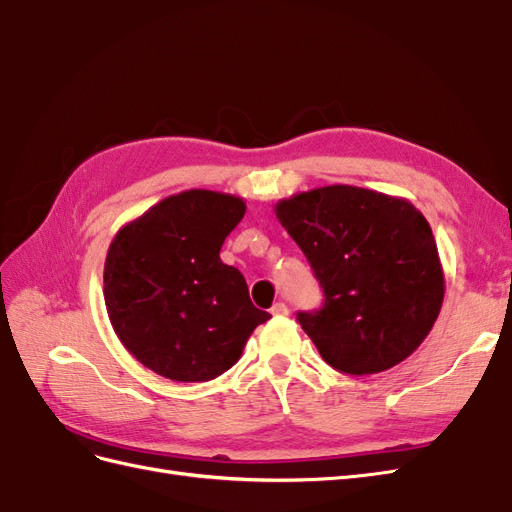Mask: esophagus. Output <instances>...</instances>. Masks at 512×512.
Masks as SVG:
<instances>
[{"label":"esophagus","instance_id":"1","mask_svg":"<svg viewBox=\"0 0 512 512\" xmlns=\"http://www.w3.org/2000/svg\"><path fill=\"white\" fill-rule=\"evenodd\" d=\"M271 314L273 316H286L288 314V307H286V303H275L273 307H271Z\"/></svg>","mask_w":512,"mask_h":512}]
</instances>
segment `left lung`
Wrapping results in <instances>:
<instances>
[{
  "instance_id": "1",
  "label": "left lung",
  "mask_w": 512,
  "mask_h": 512,
  "mask_svg": "<svg viewBox=\"0 0 512 512\" xmlns=\"http://www.w3.org/2000/svg\"><path fill=\"white\" fill-rule=\"evenodd\" d=\"M324 303L297 320L333 369L386 371L423 344L444 301L436 239L404 198L327 185L275 205Z\"/></svg>"
}]
</instances>
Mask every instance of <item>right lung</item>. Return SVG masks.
Returning a JSON list of instances; mask_svg holds the SVG:
<instances>
[{
	"label": "right lung",
	"instance_id": "1",
	"mask_svg": "<svg viewBox=\"0 0 512 512\" xmlns=\"http://www.w3.org/2000/svg\"><path fill=\"white\" fill-rule=\"evenodd\" d=\"M243 215L237 196L188 190L117 232L104 262V303L138 363L168 380H213L271 318L250 301L241 271L220 260Z\"/></svg>",
	"mask_w": 512,
	"mask_h": 512
}]
</instances>
